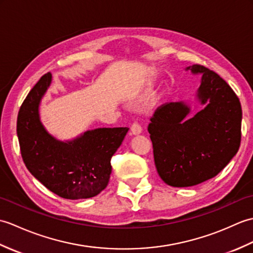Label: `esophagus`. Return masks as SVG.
I'll return each mask as SVG.
<instances>
[{
	"mask_svg": "<svg viewBox=\"0 0 253 253\" xmlns=\"http://www.w3.org/2000/svg\"><path fill=\"white\" fill-rule=\"evenodd\" d=\"M130 131L132 135H140L142 131V127L139 123H133L130 128Z\"/></svg>",
	"mask_w": 253,
	"mask_h": 253,
	"instance_id": "1",
	"label": "esophagus"
}]
</instances>
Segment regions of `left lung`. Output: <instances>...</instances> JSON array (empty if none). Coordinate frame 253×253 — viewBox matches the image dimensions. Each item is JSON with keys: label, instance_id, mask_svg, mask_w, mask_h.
<instances>
[{"label": "left lung", "instance_id": "left-lung-1", "mask_svg": "<svg viewBox=\"0 0 253 253\" xmlns=\"http://www.w3.org/2000/svg\"><path fill=\"white\" fill-rule=\"evenodd\" d=\"M196 98L203 105L189 116L187 102H170L155 111L148 131L161 178L171 187H190L213 178L238 152L243 111L238 96L216 73L201 65Z\"/></svg>", "mask_w": 253, "mask_h": 253}]
</instances>
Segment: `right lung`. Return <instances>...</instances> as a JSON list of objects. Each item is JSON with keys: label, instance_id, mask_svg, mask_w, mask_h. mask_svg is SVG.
<instances>
[{"label": "right lung", "instance_id": "obj_1", "mask_svg": "<svg viewBox=\"0 0 253 253\" xmlns=\"http://www.w3.org/2000/svg\"><path fill=\"white\" fill-rule=\"evenodd\" d=\"M52 74L40 78L20 106L17 137L26 168L50 191L64 199L92 198L105 189L112 173L111 158L129 128H96L73 140L61 141L40 120L41 100Z\"/></svg>", "mask_w": 253, "mask_h": 253}]
</instances>
